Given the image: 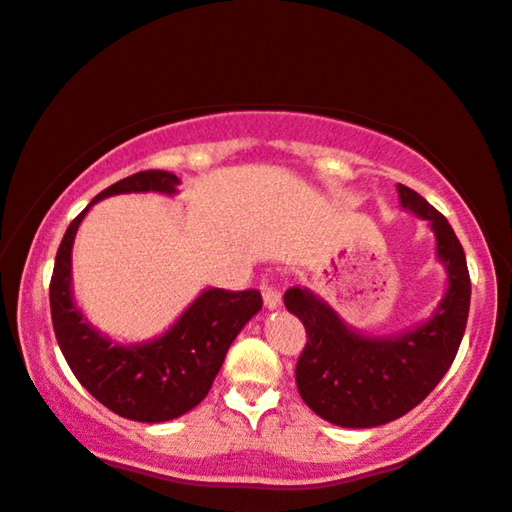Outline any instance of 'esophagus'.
<instances>
[{"label":"esophagus","mask_w":512,"mask_h":512,"mask_svg":"<svg viewBox=\"0 0 512 512\" xmlns=\"http://www.w3.org/2000/svg\"><path fill=\"white\" fill-rule=\"evenodd\" d=\"M263 302L268 309H279L281 307V291L272 284H263Z\"/></svg>","instance_id":"1"}]
</instances>
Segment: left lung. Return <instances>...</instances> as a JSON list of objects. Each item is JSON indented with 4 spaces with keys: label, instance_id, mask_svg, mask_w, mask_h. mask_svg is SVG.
Segmentation results:
<instances>
[{
    "label": "left lung",
    "instance_id": "1",
    "mask_svg": "<svg viewBox=\"0 0 512 512\" xmlns=\"http://www.w3.org/2000/svg\"><path fill=\"white\" fill-rule=\"evenodd\" d=\"M404 210L425 219L436 238V258L448 274L439 307L395 335L372 337L351 328L309 288H288L284 305L307 330L295 383L316 416L339 427L367 429L402 418L425 399L453 365L466 330L471 279L466 256L448 219L416 191L397 184Z\"/></svg>",
    "mask_w": 512,
    "mask_h": 512
}]
</instances>
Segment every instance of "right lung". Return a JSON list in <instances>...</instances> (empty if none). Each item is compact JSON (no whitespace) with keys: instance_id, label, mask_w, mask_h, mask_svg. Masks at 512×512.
Masks as SVG:
<instances>
[{"instance_id":"obj_1","label":"right lung","mask_w":512,"mask_h":512,"mask_svg":"<svg viewBox=\"0 0 512 512\" xmlns=\"http://www.w3.org/2000/svg\"><path fill=\"white\" fill-rule=\"evenodd\" d=\"M177 184L180 177L166 170H143L103 189L66 228L50 281L55 337L71 372L103 406L138 422L175 420L201 404L233 339L263 307L258 291L205 288L164 335L133 344L101 335L80 311L71 288V251L90 207L117 194L175 196Z\"/></svg>"}]
</instances>
